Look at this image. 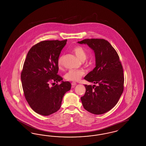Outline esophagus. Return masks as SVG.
<instances>
[{
  "label": "esophagus",
  "instance_id": "34e87169",
  "mask_svg": "<svg viewBox=\"0 0 146 146\" xmlns=\"http://www.w3.org/2000/svg\"><path fill=\"white\" fill-rule=\"evenodd\" d=\"M72 84V86H75V85H76V82H72V84Z\"/></svg>",
  "mask_w": 146,
  "mask_h": 146
}]
</instances>
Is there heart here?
Returning <instances> with one entry per match:
<instances>
[{
    "label": "heart",
    "mask_w": 146,
    "mask_h": 146,
    "mask_svg": "<svg viewBox=\"0 0 146 146\" xmlns=\"http://www.w3.org/2000/svg\"><path fill=\"white\" fill-rule=\"evenodd\" d=\"M74 53L76 57L81 61H84L86 58V52L85 50L81 46H76L73 50ZM58 66L60 68L62 64V56H61L58 59ZM84 74V72L83 70H70L65 74L64 78L66 80L69 81L77 82L78 81Z\"/></svg>",
    "instance_id": "heart-1"
}]
</instances>
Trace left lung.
I'll return each instance as SVG.
<instances>
[{
  "label": "left lung",
  "mask_w": 146,
  "mask_h": 146,
  "mask_svg": "<svg viewBox=\"0 0 146 146\" xmlns=\"http://www.w3.org/2000/svg\"><path fill=\"white\" fill-rule=\"evenodd\" d=\"M87 44L95 56V66L84 79L97 84L84 85L86 91L81 101L84 108L94 114L110 111L123 94L124 78L123 69L115 50L103 39H87L78 42Z\"/></svg>",
  "instance_id": "left-lung-1"
}]
</instances>
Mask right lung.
Here are the masks:
<instances>
[{"label":"right lung","instance_id":"right-lung-1","mask_svg":"<svg viewBox=\"0 0 146 146\" xmlns=\"http://www.w3.org/2000/svg\"><path fill=\"white\" fill-rule=\"evenodd\" d=\"M67 40H46L34 45L28 51L21 72L25 98L36 113L47 116L59 110L63 97L71 84L57 74L58 59ZM51 82H61L50 87Z\"/></svg>","mask_w":146,"mask_h":146}]
</instances>
